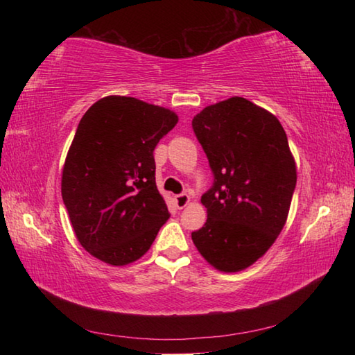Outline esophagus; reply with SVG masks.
Here are the masks:
<instances>
[{
	"label": "esophagus",
	"instance_id": "1",
	"mask_svg": "<svg viewBox=\"0 0 355 355\" xmlns=\"http://www.w3.org/2000/svg\"><path fill=\"white\" fill-rule=\"evenodd\" d=\"M189 200H191V199H189L188 194H177V196H175V203H177V207H178L180 209L188 205Z\"/></svg>",
	"mask_w": 355,
	"mask_h": 355
}]
</instances>
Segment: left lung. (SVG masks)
Here are the masks:
<instances>
[{
  "mask_svg": "<svg viewBox=\"0 0 355 355\" xmlns=\"http://www.w3.org/2000/svg\"><path fill=\"white\" fill-rule=\"evenodd\" d=\"M192 130L213 172L202 196L208 219L192 241L216 269L241 271L266 254L290 211L297 177L286 133L277 117L241 97L207 106Z\"/></svg>",
  "mask_w": 355,
  "mask_h": 355,
  "instance_id": "1",
  "label": "left lung"
}]
</instances>
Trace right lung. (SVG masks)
<instances>
[{
  "label": "right lung",
  "instance_id": "1",
  "mask_svg": "<svg viewBox=\"0 0 355 355\" xmlns=\"http://www.w3.org/2000/svg\"><path fill=\"white\" fill-rule=\"evenodd\" d=\"M177 122L166 107L111 95L78 123L62 171V200L78 241L98 260L136 261L171 218L156 188L153 150Z\"/></svg>",
  "mask_w": 355,
  "mask_h": 355
}]
</instances>
